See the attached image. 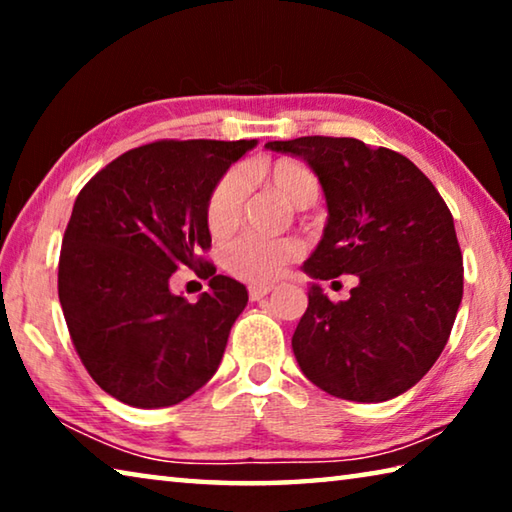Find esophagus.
<instances>
[{
	"mask_svg": "<svg viewBox=\"0 0 512 512\" xmlns=\"http://www.w3.org/2000/svg\"><path fill=\"white\" fill-rule=\"evenodd\" d=\"M271 291H273V287H268V284H253V287H248V298L257 302V300H262L264 296H268Z\"/></svg>",
	"mask_w": 512,
	"mask_h": 512,
	"instance_id": "34e87169",
	"label": "esophagus"
}]
</instances>
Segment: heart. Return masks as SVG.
Instances as JSON below:
<instances>
[{"label": "heart", "mask_w": 512, "mask_h": 512, "mask_svg": "<svg viewBox=\"0 0 512 512\" xmlns=\"http://www.w3.org/2000/svg\"><path fill=\"white\" fill-rule=\"evenodd\" d=\"M257 183L275 189L293 207H309L318 198V178L307 164L293 158L264 160L253 167ZM244 212V180L239 171H228L216 180L205 205L207 230L214 237H228L237 230ZM302 255L298 239L241 237L223 250V268L244 282H273L284 268Z\"/></svg>", "instance_id": "obj_1"}]
</instances>
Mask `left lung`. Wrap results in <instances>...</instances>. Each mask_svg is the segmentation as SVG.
I'll return each mask as SVG.
<instances>
[{"instance_id":"1","label":"left lung","mask_w":512,"mask_h":512,"mask_svg":"<svg viewBox=\"0 0 512 512\" xmlns=\"http://www.w3.org/2000/svg\"><path fill=\"white\" fill-rule=\"evenodd\" d=\"M266 149L307 160L323 185L329 219L305 273L359 277L341 302L309 287L291 339L300 370L341 400H393L427 375L452 334L463 298L452 212L409 158L384 146L311 135Z\"/></svg>"}]
</instances>
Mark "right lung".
Wrapping results in <instances>:
<instances>
[{
  "label": "right lung",
  "instance_id": "obj_1",
  "mask_svg": "<svg viewBox=\"0 0 512 512\" xmlns=\"http://www.w3.org/2000/svg\"><path fill=\"white\" fill-rule=\"evenodd\" d=\"M255 140H160L121 153L76 196L58 262V298L90 377L119 402L160 409L187 400L219 368L244 284L201 255L205 205ZM192 267L211 291L187 303L168 277Z\"/></svg>",
  "mask_w": 512,
  "mask_h": 512
}]
</instances>
